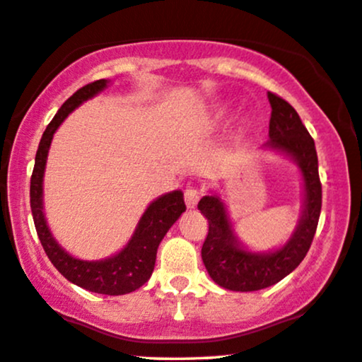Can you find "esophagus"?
<instances>
[{
    "label": "esophagus",
    "instance_id": "34e87169",
    "mask_svg": "<svg viewBox=\"0 0 362 362\" xmlns=\"http://www.w3.org/2000/svg\"><path fill=\"white\" fill-rule=\"evenodd\" d=\"M200 200V192L199 189H195V187H189V189L185 190V204L189 209H195L197 204H199Z\"/></svg>",
    "mask_w": 362,
    "mask_h": 362
}]
</instances>
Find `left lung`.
I'll use <instances>...</instances> for the list:
<instances>
[{
    "mask_svg": "<svg viewBox=\"0 0 362 362\" xmlns=\"http://www.w3.org/2000/svg\"><path fill=\"white\" fill-rule=\"evenodd\" d=\"M272 113L265 147L291 157L304 178V210L294 234L272 252L247 250L237 239L227 207L217 194L200 199L199 210L209 221V234L202 245V260L215 284L228 291H260L289 276L303 262L313 244L322 205L317 152L313 136L286 100L267 93Z\"/></svg>",
    "mask_w": 362,
    "mask_h": 362,
    "instance_id": "obj_1",
    "label": "left lung"
}]
</instances>
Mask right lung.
<instances>
[{"instance_id":"1","label":"right lung","mask_w":362,"mask_h":362,"mask_svg":"<svg viewBox=\"0 0 362 362\" xmlns=\"http://www.w3.org/2000/svg\"><path fill=\"white\" fill-rule=\"evenodd\" d=\"M108 83V80H97L75 91L49 122L36 150L35 168L30 184V205L41 245L63 277L90 292L123 296L139 289L152 276L160 242L165 237L168 228L185 212L184 194L180 190H173L153 200L141 215L128 244L118 254L103 260H81L68 254L54 240L43 214V175L54 132L73 110L98 95L100 91L107 88Z\"/></svg>"}]
</instances>
